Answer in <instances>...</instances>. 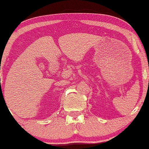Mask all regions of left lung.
I'll return each mask as SVG.
<instances>
[{
  "mask_svg": "<svg viewBox=\"0 0 149 149\" xmlns=\"http://www.w3.org/2000/svg\"><path fill=\"white\" fill-rule=\"evenodd\" d=\"M148 84H149V80H148Z\"/></svg>",
  "mask_w": 149,
  "mask_h": 149,
  "instance_id": "8db88e82",
  "label": "left lung"
}]
</instances>
